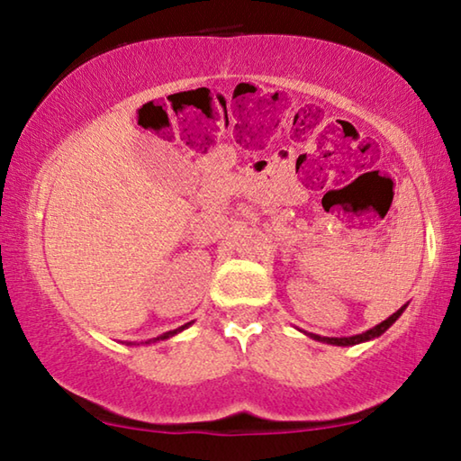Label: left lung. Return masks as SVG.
<instances>
[{
    "label": "left lung",
    "mask_w": 461,
    "mask_h": 461,
    "mask_svg": "<svg viewBox=\"0 0 461 461\" xmlns=\"http://www.w3.org/2000/svg\"><path fill=\"white\" fill-rule=\"evenodd\" d=\"M404 311V307H401L399 311H396V313H393L390 315L386 321H382L380 325H376V327H372V330H368V331H364V333H360V335H352V338H319V335H313L311 333V338L313 339H319V341H327V343H333V346H356V343H360V341H368V339H374V338H378V335H382L384 333L390 325H393L396 319L401 317V313Z\"/></svg>",
    "instance_id": "left-lung-1"
}]
</instances>
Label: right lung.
<instances>
[{
    "mask_svg": "<svg viewBox=\"0 0 461 461\" xmlns=\"http://www.w3.org/2000/svg\"><path fill=\"white\" fill-rule=\"evenodd\" d=\"M186 325H189V323H186ZM186 325H183V327H178V330H175V331H168V333H165V335H160V338H154V339H167V338H170V335H175L176 331H181V330H185V327Z\"/></svg>",
    "mask_w": 461,
    "mask_h": 461,
    "instance_id": "1",
    "label": "right lung"
}]
</instances>
